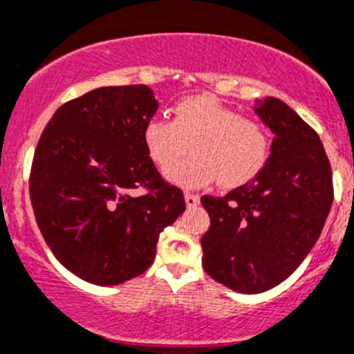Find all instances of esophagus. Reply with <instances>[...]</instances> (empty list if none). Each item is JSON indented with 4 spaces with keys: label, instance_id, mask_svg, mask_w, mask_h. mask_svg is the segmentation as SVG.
I'll use <instances>...</instances> for the list:
<instances>
[{
    "label": "esophagus",
    "instance_id": "obj_1",
    "mask_svg": "<svg viewBox=\"0 0 354 354\" xmlns=\"http://www.w3.org/2000/svg\"><path fill=\"white\" fill-rule=\"evenodd\" d=\"M201 197L196 196V194H185V203H187V206L189 208H194V206L199 205Z\"/></svg>",
    "mask_w": 354,
    "mask_h": 354
}]
</instances>
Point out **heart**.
I'll use <instances>...</instances> for the list:
<instances>
[{
	"instance_id": "heart-1",
	"label": "heart",
	"mask_w": 354,
	"mask_h": 354,
	"mask_svg": "<svg viewBox=\"0 0 354 354\" xmlns=\"http://www.w3.org/2000/svg\"><path fill=\"white\" fill-rule=\"evenodd\" d=\"M173 122L153 116L142 129L146 153L171 183L201 189L218 183L234 189L263 171L270 157V136L263 123L241 118L213 95L183 98L173 109ZM193 142L194 155L172 164ZM174 166L173 168L170 165Z\"/></svg>"
}]
</instances>
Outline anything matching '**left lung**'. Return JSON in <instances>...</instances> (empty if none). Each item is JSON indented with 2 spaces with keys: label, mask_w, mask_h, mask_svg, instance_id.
Listing matches in <instances>:
<instances>
[{
  "label": "left lung",
  "mask_w": 354,
  "mask_h": 354,
  "mask_svg": "<svg viewBox=\"0 0 354 354\" xmlns=\"http://www.w3.org/2000/svg\"><path fill=\"white\" fill-rule=\"evenodd\" d=\"M254 113L273 133L263 171L227 196L201 197L212 221L201 238L205 272L243 295L268 291L300 266L333 201L319 136L275 97L256 100Z\"/></svg>",
  "instance_id": "obj_1"
}]
</instances>
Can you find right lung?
Returning a JSON list of instances; mask_svg holds the SVG:
<instances>
[{
    "mask_svg": "<svg viewBox=\"0 0 354 354\" xmlns=\"http://www.w3.org/2000/svg\"><path fill=\"white\" fill-rule=\"evenodd\" d=\"M157 109L146 84L97 88L63 104L38 141L35 218L54 257L90 284L145 273L160 232L185 212L183 192L162 180L142 142ZM139 186L150 192L132 196Z\"/></svg>",
    "mask_w": 354,
    "mask_h": 354,
    "instance_id": "add662e5",
    "label": "right lung"
}]
</instances>
